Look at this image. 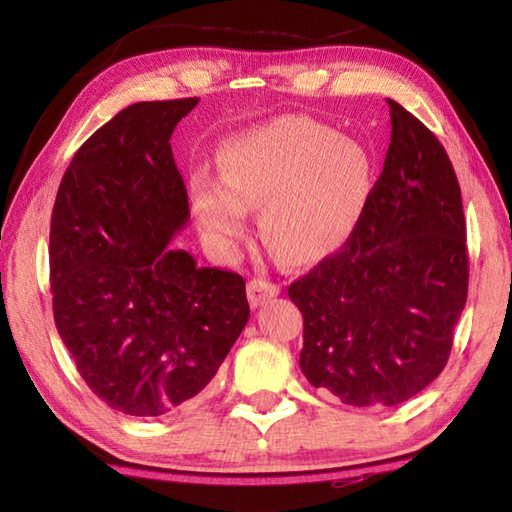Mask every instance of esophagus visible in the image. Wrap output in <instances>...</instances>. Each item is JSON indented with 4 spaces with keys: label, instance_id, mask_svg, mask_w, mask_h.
<instances>
[{
    "label": "esophagus",
    "instance_id": "1",
    "mask_svg": "<svg viewBox=\"0 0 512 512\" xmlns=\"http://www.w3.org/2000/svg\"><path fill=\"white\" fill-rule=\"evenodd\" d=\"M277 293H280V287H277V284H271L266 280H250L248 282V300L253 307L264 305L266 300H271L273 296H277Z\"/></svg>",
    "mask_w": 512,
    "mask_h": 512
}]
</instances>
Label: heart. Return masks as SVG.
<instances>
[{"instance_id":"obj_1","label":"heart","mask_w":512,"mask_h":512,"mask_svg":"<svg viewBox=\"0 0 512 512\" xmlns=\"http://www.w3.org/2000/svg\"><path fill=\"white\" fill-rule=\"evenodd\" d=\"M221 178L198 171L192 205L205 239L230 257L259 207V230L289 264L339 248L370 192V158L350 137L309 117H277L223 142Z\"/></svg>"}]
</instances>
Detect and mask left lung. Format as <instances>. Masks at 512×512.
Returning <instances> with one entry per match:
<instances>
[{
	"mask_svg": "<svg viewBox=\"0 0 512 512\" xmlns=\"http://www.w3.org/2000/svg\"><path fill=\"white\" fill-rule=\"evenodd\" d=\"M388 108L384 171L350 239L289 287L309 384L366 409L411 400L443 372L470 277L447 151L400 103Z\"/></svg>",
	"mask_w": 512,
	"mask_h": 512,
	"instance_id": "obj_1",
	"label": "left lung"
}]
</instances>
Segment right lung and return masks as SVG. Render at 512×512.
Listing matches in <instances>:
<instances>
[{"label":"right lung","mask_w":512,"mask_h":512,"mask_svg":"<svg viewBox=\"0 0 512 512\" xmlns=\"http://www.w3.org/2000/svg\"><path fill=\"white\" fill-rule=\"evenodd\" d=\"M196 103L121 110L76 151L51 212L60 339L90 391L137 418L201 395L250 316L244 277L169 248L189 221L169 140Z\"/></svg>","instance_id":"add662e5"}]
</instances>
